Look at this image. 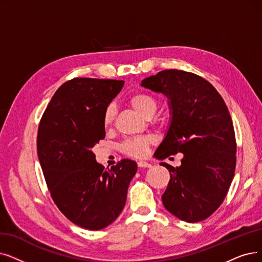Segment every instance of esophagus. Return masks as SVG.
<instances>
[{
	"mask_svg": "<svg viewBox=\"0 0 262 262\" xmlns=\"http://www.w3.org/2000/svg\"><path fill=\"white\" fill-rule=\"evenodd\" d=\"M138 166L139 167H150L151 166V164L150 163H148V162H146V161H138Z\"/></svg>",
	"mask_w": 262,
	"mask_h": 262,
	"instance_id": "34e87169",
	"label": "esophagus"
}]
</instances>
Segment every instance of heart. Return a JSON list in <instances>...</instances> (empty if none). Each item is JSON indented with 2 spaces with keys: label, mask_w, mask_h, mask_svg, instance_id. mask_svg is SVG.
I'll list each match as a JSON object with an SVG mask.
<instances>
[{
  "label": "heart",
  "mask_w": 262,
  "mask_h": 262,
  "mask_svg": "<svg viewBox=\"0 0 262 262\" xmlns=\"http://www.w3.org/2000/svg\"><path fill=\"white\" fill-rule=\"evenodd\" d=\"M128 103L130 105L141 113L145 117H150L158 108V101L148 92L137 91L128 97ZM114 105H108L103 112L102 124L104 129H110L115 118ZM155 139L152 135H141L131 139L124 140L120 144V151L125 156L133 157V158H143L148 154L149 146L152 145Z\"/></svg>",
  "instance_id": "obj_1"
}]
</instances>
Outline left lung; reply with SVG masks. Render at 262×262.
I'll return each instance as SVG.
<instances>
[{
	"label": "left lung",
	"instance_id": "obj_1",
	"mask_svg": "<svg viewBox=\"0 0 262 262\" xmlns=\"http://www.w3.org/2000/svg\"><path fill=\"white\" fill-rule=\"evenodd\" d=\"M142 86L171 100L172 121L155 156L184 154L176 169L160 163L170 172L162 203L184 222L204 221L224 202L235 171V134L226 103L206 79L182 70L161 71Z\"/></svg>",
	"mask_w": 262,
	"mask_h": 262
}]
</instances>
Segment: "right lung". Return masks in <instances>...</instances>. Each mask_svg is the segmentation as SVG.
<instances>
[{
    "label": "right lung",
    "mask_w": 262,
    "mask_h": 262,
    "mask_svg": "<svg viewBox=\"0 0 262 262\" xmlns=\"http://www.w3.org/2000/svg\"><path fill=\"white\" fill-rule=\"evenodd\" d=\"M123 80L76 77L52 97L37 130V156L50 195L69 221L100 230L116 219L138 165L122 159L111 169L96 161L92 147L105 138L103 112Z\"/></svg>",
    "instance_id": "1"
}]
</instances>
